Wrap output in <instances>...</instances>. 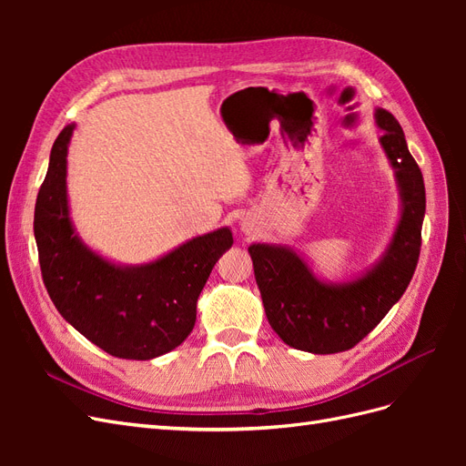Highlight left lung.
Instances as JSON below:
<instances>
[{
	"mask_svg": "<svg viewBox=\"0 0 466 466\" xmlns=\"http://www.w3.org/2000/svg\"><path fill=\"white\" fill-rule=\"evenodd\" d=\"M375 118L385 130L380 146L397 168L402 196V216L383 260L356 281L330 286L286 247H248L268 322L295 350L338 354L354 348L402 298L414 276L426 214L424 177L397 118L383 108Z\"/></svg>",
	"mask_w": 466,
	"mask_h": 466,
	"instance_id": "1",
	"label": "left lung"
}]
</instances>
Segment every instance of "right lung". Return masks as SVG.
Returning <instances> with one entry per match:
<instances>
[{"instance_id": "right-lung-1", "label": "right lung", "mask_w": 466, "mask_h": 466, "mask_svg": "<svg viewBox=\"0 0 466 466\" xmlns=\"http://www.w3.org/2000/svg\"><path fill=\"white\" fill-rule=\"evenodd\" d=\"M74 124L56 137L35 206L45 286L60 315L106 354L153 360L187 340L196 301L218 258L233 245L228 228L180 245L146 266L122 268L83 245L69 221L66 155Z\"/></svg>"}]
</instances>
